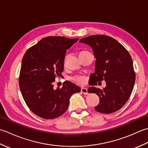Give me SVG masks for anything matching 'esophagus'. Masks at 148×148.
<instances>
[{"mask_svg": "<svg viewBox=\"0 0 148 148\" xmlns=\"http://www.w3.org/2000/svg\"><path fill=\"white\" fill-rule=\"evenodd\" d=\"M81 92L83 94H84V95H88V90L85 88H82L81 89Z\"/></svg>", "mask_w": 148, "mask_h": 148, "instance_id": "obj_1", "label": "esophagus"}]
</instances>
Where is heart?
I'll list each match as a JSON object with an SVG mask.
<instances>
[{
	"label": "heart",
	"instance_id": "1",
	"mask_svg": "<svg viewBox=\"0 0 148 148\" xmlns=\"http://www.w3.org/2000/svg\"><path fill=\"white\" fill-rule=\"evenodd\" d=\"M82 52H84V51H82ZM72 79L73 80L75 83H76L78 84H83L85 83L86 81L85 77L83 76H81V75H77V76L72 77Z\"/></svg>",
	"mask_w": 148,
	"mask_h": 148
}]
</instances>
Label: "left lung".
Segmentation results:
<instances>
[{
	"label": "left lung",
	"instance_id": "left-lung-1",
	"mask_svg": "<svg viewBox=\"0 0 148 148\" xmlns=\"http://www.w3.org/2000/svg\"><path fill=\"white\" fill-rule=\"evenodd\" d=\"M79 42L92 48L96 59L95 72L90 76V85H97V82L103 80L106 83L103 90L94 86L88 90V93H95L99 97V103L95 109L105 114L120 109L129 99L136 80L129 53L116 39L108 36H90L81 39Z\"/></svg>",
	"mask_w": 148,
	"mask_h": 148
}]
</instances>
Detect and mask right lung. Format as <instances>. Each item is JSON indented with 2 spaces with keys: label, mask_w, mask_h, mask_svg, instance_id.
<instances>
[{
  "label": "right lung",
  "mask_w": 148,
  "mask_h": 148,
  "mask_svg": "<svg viewBox=\"0 0 148 148\" xmlns=\"http://www.w3.org/2000/svg\"><path fill=\"white\" fill-rule=\"evenodd\" d=\"M78 40L46 37L25 53L19 86L27 106L40 118L53 119L61 116L67 111L71 97L81 92L79 86L68 81L62 88L54 89L53 84L62 76L67 49Z\"/></svg>",
  "instance_id": "obj_1"
}]
</instances>
